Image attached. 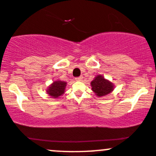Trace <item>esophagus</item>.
<instances>
[{
	"instance_id": "34e87169",
	"label": "esophagus",
	"mask_w": 156,
	"mask_h": 156,
	"mask_svg": "<svg viewBox=\"0 0 156 156\" xmlns=\"http://www.w3.org/2000/svg\"><path fill=\"white\" fill-rule=\"evenodd\" d=\"M83 76H79V77L75 78V80H77V81H81V80H83Z\"/></svg>"
}]
</instances>
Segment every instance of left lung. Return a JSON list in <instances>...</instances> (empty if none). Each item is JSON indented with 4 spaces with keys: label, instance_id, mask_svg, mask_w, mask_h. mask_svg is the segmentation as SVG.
I'll list each match as a JSON object with an SVG mask.
<instances>
[{
    "label": "left lung",
    "instance_id": "1",
    "mask_svg": "<svg viewBox=\"0 0 156 156\" xmlns=\"http://www.w3.org/2000/svg\"><path fill=\"white\" fill-rule=\"evenodd\" d=\"M92 91L98 98L104 97L112 93L115 88V85L108 80L104 78L101 74H98L91 82Z\"/></svg>",
    "mask_w": 156,
    "mask_h": 156
}]
</instances>
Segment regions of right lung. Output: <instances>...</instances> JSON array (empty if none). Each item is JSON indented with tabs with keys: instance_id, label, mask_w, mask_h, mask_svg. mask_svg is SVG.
Listing matches in <instances>:
<instances>
[{
	"instance_id": "add662e5",
	"label": "right lung",
	"mask_w": 156,
	"mask_h": 156,
	"mask_svg": "<svg viewBox=\"0 0 156 156\" xmlns=\"http://www.w3.org/2000/svg\"><path fill=\"white\" fill-rule=\"evenodd\" d=\"M67 86L66 82L56 80L53 81L47 88V94L52 98H58L63 94L65 91V88Z\"/></svg>"
}]
</instances>
